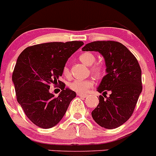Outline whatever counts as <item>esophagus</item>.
I'll return each mask as SVG.
<instances>
[{"mask_svg":"<svg viewBox=\"0 0 156 156\" xmlns=\"http://www.w3.org/2000/svg\"><path fill=\"white\" fill-rule=\"evenodd\" d=\"M78 96H79L80 98H87V94H78Z\"/></svg>","mask_w":156,"mask_h":156,"instance_id":"1","label":"esophagus"}]
</instances>
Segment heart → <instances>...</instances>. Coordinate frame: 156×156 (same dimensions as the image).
<instances>
[{"label": "heart", "instance_id": "1", "mask_svg": "<svg viewBox=\"0 0 156 156\" xmlns=\"http://www.w3.org/2000/svg\"><path fill=\"white\" fill-rule=\"evenodd\" d=\"M79 59L81 62L85 64L86 66H90L94 63L95 62V55L93 53L89 52H86L80 55ZM91 72L97 76H99L102 74L103 68L101 65L96 64L91 66ZM63 74L66 76L69 75V69L67 66H65L63 69ZM94 82L92 79H75L71 81L69 84V87L71 90L77 92V93H85L90 87L93 86Z\"/></svg>", "mask_w": 156, "mask_h": 156}]
</instances>
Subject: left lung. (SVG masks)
<instances>
[{"label": "left lung", "instance_id": "1", "mask_svg": "<svg viewBox=\"0 0 156 156\" xmlns=\"http://www.w3.org/2000/svg\"><path fill=\"white\" fill-rule=\"evenodd\" d=\"M82 51L98 52L105 61L107 75L97 88L103 96L98 98L99 104L91 112L92 117L106 129L119 127L132 116L143 90L138 61L126 46L115 41L87 43ZM107 92L111 93L109 97Z\"/></svg>", "mask_w": 156, "mask_h": 156}]
</instances>
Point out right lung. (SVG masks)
<instances>
[{
	"label": "right lung",
	"mask_w": 156,
	"mask_h": 156,
	"mask_svg": "<svg viewBox=\"0 0 156 156\" xmlns=\"http://www.w3.org/2000/svg\"><path fill=\"white\" fill-rule=\"evenodd\" d=\"M83 45L81 41L38 44L26 48L18 57L12 75L16 100L36 126L49 129L58 124L76 97L58 78L69 57ZM58 82L62 91L55 98L49 84Z\"/></svg>",
	"instance_id": "add662e5"
}]
</instances>
